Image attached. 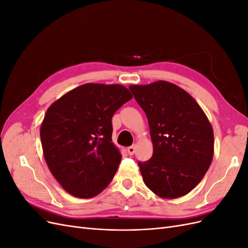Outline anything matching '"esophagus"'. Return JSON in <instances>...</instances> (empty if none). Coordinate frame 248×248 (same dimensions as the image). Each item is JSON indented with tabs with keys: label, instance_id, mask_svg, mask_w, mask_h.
Here are the masks:
<instances>
[{
	"label": "esophagus",
	"instance_id": "34e87169",
	"mask_svg": "<svg viewBox=\"0 0 248 248\" xmlns=\"http://www.w3.org/2000/svg\"><path fill=\"white\" fill-rule=\"evenodd\" d=\"M127 152H128L129 155H133L134 152H136V147H134V146L128 147V148H127Z\"/></svg>",
	"mask_w": 248,
	"mask_h": 248
}]
</instances>
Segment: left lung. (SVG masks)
<instances>
[{
    "label": "left lung",
    "instance_id": "8db88e82",
    "mask_svg": "<svg viewBox=\"0 0 248 248\" xmlns=\"http://www.w3.org/2000/svg\"><path fill=\"white\" fill-rule=\"evenodd\" d=\"M129 90L145 111L153 142L151 158L138 162L145 184L163 199L185 196L211 164V124L197 101L170 82L159 80Z\"/></svg>",
    "mask_w": 248,
    "mask_h": 248
}]
</instances>
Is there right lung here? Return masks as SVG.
I'll return each mask as SVG.
<instances>
[{"label":"right lung","instance_id":"1","mask_svg":"<svg viewBox=\"0 0 248 248\" xmlns=\"http://www.w3.org/2000/svg\"><path fill=\"white\" fill-rule=\"evenodd\" d=\"M131 98L121 85L86 84L48 108L40 129L43 154L67 192L90 199L111 182L122 157L111 141V118Z\"/></svg>","mask_w":248,"mask_h":248}]
</instances>
